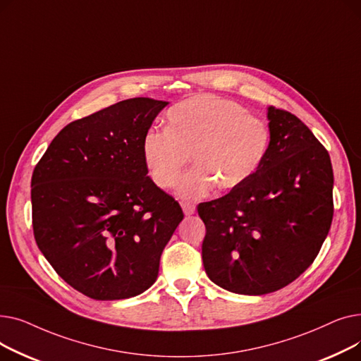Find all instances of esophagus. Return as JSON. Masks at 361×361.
Listing matches in <instances>:
<instances>
[{
    "instance_id": "34e87169",
    "label": "esophagus",
    "mask_w": 361,
    "mask_h": 361,
    "mask_svg": "<svg viewBox=\"0 0 361 361\" xmlns=\"http://www.w3.org/2000/svg\"><path fill=\"white\" fill-rule=\"evenodd\" d=\"M181 207H183V211H184V214H185L187 216L193 215L195 211H196V206H195L193 203H188V202H183V203H181Z\"/></svg>"
}]
</instances>
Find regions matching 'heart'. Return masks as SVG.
Segmentation results:
<instances>
[{
	"mask_svg": "<svg viewBox=\"0 0 361 361\" xmlns=\"http://www.w3.org/2000/svg\"><path fill=\"white\" fill-rule=\"evenodd\" d=\"M269 145V126L243 105L215 94H196L166 111V130L145 133L142 157L152 181L171 188L192 155L195 166L181 178L177 193L199 199L215 187L230 192L247 183Z\"/></svg>",
	"mask_w": 361,
	"mask_h": 361,
	"instance_id": "b5f03b06",
	"label": "heart"
}]
</instances>
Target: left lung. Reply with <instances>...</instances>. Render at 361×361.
<instances>
[{"label":"left lung","instance_id":"obj_1","mask_svg":"<svg viewBox=\"0 0 361 361\" xmlns=\"http://www.w3.org/2000/svg\"><path fill=\"white\" fill-rule=\"evenodd\" d=\"M271 145L256 174L197 212L206 226L204 271L235 294L287 287L324 244L334 216L328 150L294 114L268 108Z\"/></svg>","mask_w":361,"mask_h":361}]
</instances>
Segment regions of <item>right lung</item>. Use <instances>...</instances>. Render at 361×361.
I'll return each instance as SVG.
<instances>
[{"label": "right lung", "mask_w": 361, "mask_h": 361, "mask_svg": "<svg viewBox=\"0 0 361 361\" xmlns=\"http://www.w3.org/2000/svg\"><path fill=\"white\" fill-rule=\"evenodd\" d=\"M165 101L133 98L66 126L32 176L37 247L93 300L142 294L184 214L147 176L142 139Z\"/></svg>", "instance_id": "obj_1"}]
</instances>
